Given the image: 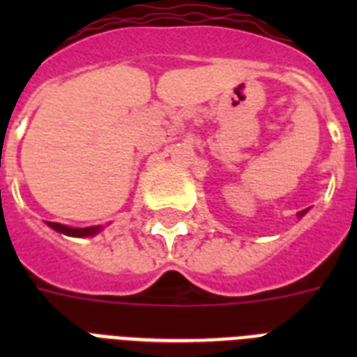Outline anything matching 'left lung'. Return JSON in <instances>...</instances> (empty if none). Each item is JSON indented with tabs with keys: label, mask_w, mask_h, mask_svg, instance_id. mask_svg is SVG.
<instances>
[{
	"label": "left lung",
	"mask_w": 357,
	"mask_h": 357,
	"mask_svg": "<svg viewBox=\"0 0 357 357\" xmlns=\"http://www.w3.org/2000/svg\"><path fill=\"white\" fill-rule=\"evenodd\" d=\"M307 211H310V209H304V211H300L298 215H296V217H298V220H300V218H302V217H304V215H305V213H307Z\"/></svg>",
	"instance_id": "8db88e82"
}]
</instances>
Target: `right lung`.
<instances>
[{"label":"right lung","instance_id":"right-lung-1","mask_svg":"<svg viewBox=\"0 0 357 357\" xmlns=\"http://www.w3.org/2000/svg\"><path fill=\"white\" fill-rule=\"evenodd\" d=\"M47 226L59 234L68 235V237H94L103 229V226H89V228H72V226H64L59 222H46Z\"/></svg>","mask_w":357,"mask_h":357}]
</instances>
